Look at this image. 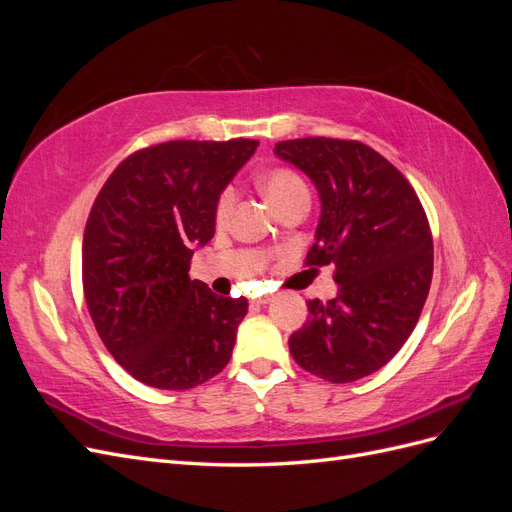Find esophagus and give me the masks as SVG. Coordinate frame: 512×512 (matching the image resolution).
<instances>
[{"instance_id": "esophagus-1", "label": "esophagus", "mask_w": 512, "mask_h": 512, "mask_svg": "<svg viewBox=\"0 0 512 512\" xmlns=\"http://www.w3.org/2000/svg\"><path fill=\"white\" fill-rule=\"evenodd\" d=\"M273 301V297H271V294H265V297H258V299H252L250 303L252 305H267V303H271Z\"/></svg>"}]
</instances>
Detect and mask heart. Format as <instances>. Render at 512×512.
Instances as JSON below:
<instances>
[{
  "mask_svg": "<svg viewBox=\"0 0 512 512\" xmlns=\"http://www.w3.org/2000/svg\"><path fill=\"white\" fill-rule=\"evenodd\" d=\"M258 183H260V190L265 192V196L271 200V205L277 211H284L288 205L294 203V200L309 196L307 185L301 179V175L284 166L267 170ZM232 205H235V190L226 188L218 198V205H215V220L220 224L226 222L232 211Z\"/></svg>",
  "mask_w": 512,
  "mask_h": 512,
  "instance_id": "b5f03b06",
  "label": "heart"
}]
</instances>
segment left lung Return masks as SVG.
Returning <instances> with one entry per match:
<instances>
[{"mask_svg":"<svg viewBox=\"0 0 512 512\" xmlns=\"http://www.w3.org/2000/svg\"><path fill=\"white\" fill-rule=\"evenodd\" d=\"M273 153L320 196L307 265H335L337 297L307 303L288 339L292 359L329 382H354L389 363L414 331L433 275V241L408 179L359 141L294 138Z\"/></svg>","mask_w":512,"mask_h":512,"instance_id":"obj_1","label":"left lung"}]
</instances>
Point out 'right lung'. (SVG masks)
I'll list each match as a JSON object with an SVG mask.
<instances>
[{"label": "right lung", "mask_w": 512, "mask_h": 512, "mask_svg": "<svg viewBox=\"0 0 512 512\" xmlns=\"http://www.w3.org/2000/svg\"><path fill=\"white\" fill-rule=\"evenodd\" d=\"M258 141H168L123 160L91 207L83 290L113 359L153 389L185 391L226 367L247 299L190 280L215 205Z\"/></svg>", "instance_id": "add662e5"}]
</instances>
